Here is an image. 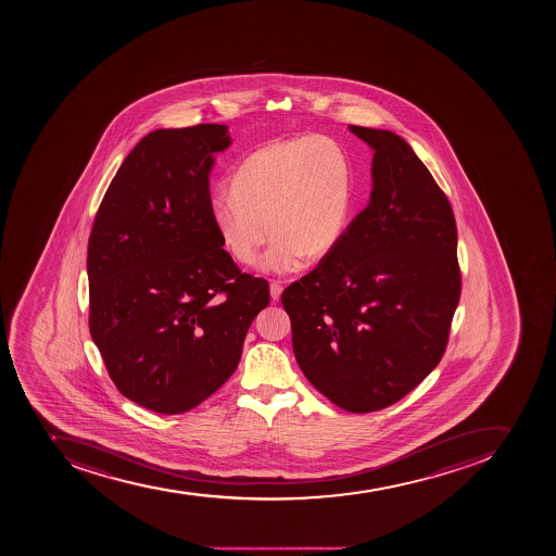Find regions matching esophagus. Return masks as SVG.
<instances>
[{
  "instance_id": "esophagus-1",
  "label": "esophagus",
  "mask_w": 556,
  "mask_h": 556,
  "mask_svg": "<svg viewBox=\"0 0 556 556\" xmlns=\"http://www.w3.org/2000/svg\"><path fill=\"white\" fill-rule=\"evenodd\" d=\"M280 295H282V286H280V282H271V285H270L271 299L279 300Z\"/></svg>"
}]
</instances>
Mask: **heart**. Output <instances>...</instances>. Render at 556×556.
Returning a JSON list of instances; mask_svg holds the SVG:
<instances>
[{
  "mask_svg": "<svg viewBox=\"0 0 556 556\" xmlns=\"http://www.w3.org/2000/svg\"><path fill=\"white\" fill-rule=\"evenodd\" d=\"M352 206V168L338 143L300 137L268 143L232 174L229 193L212 201L213 226L238 263L291 274L307 260L327 256L343 237Z\"/></svg>",
  "mask_w": 556,
  "mask_h": 556,
  "instance_id": "b5f03b06",
  "label": "heart"
}]
</instances>
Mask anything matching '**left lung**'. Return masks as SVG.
Returning <instances> with one entry per match:
<instances>
[{"mask_svg": "<svg viewBox=\"0 0 556 556\" xmlns=\"http://www.w3.org/2000/svg\"><path fill=\"white\" fill-rule=\"evenodd\" d=\"M374 151L368 206L315 270L282 291L296 363L349 413H374L438 366L460 299L457 226L402 137L350 126Z\"/></svg>", "mask_w": 556, "mask_h": 556, "instance_id": "left-lung-1", "label": "left lung"}]
</instances>
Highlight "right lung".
<instances>
[{
  "instance_id": "right-lung-1",
  "label": "right lung",
  "mask_w": 556,
  "mask_h": 556,
  "mask_svg": "<svg viewBox=\"0 0 556 556\" xmlns=\"http://www.w3.org/2000/svg\"><path fill=\"white\" fill-rule=\"evenodd\" d=\"M224 124L156 129L124 160L89 238L90 336L118 391L160 414L226 382L268 282L241 274L213 226L210 173Z\"/></svg>"
}]
</instances>
